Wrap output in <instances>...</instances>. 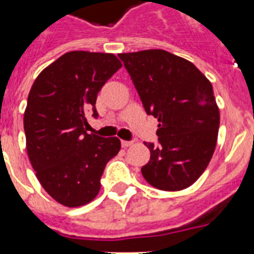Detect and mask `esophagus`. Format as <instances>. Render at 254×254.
<instances>
[{
	"instance_id": "1",
	"label": "esophagus",
	"mask_w": 254,
	"mask_h": 254,
	"mask_svg": "<svg viewBox=\"0 0 254 254\" xmlns=\"http://www.w3.org/2000/svg\"><path fill=\"white\" fill-rule=\"evenodd\" d=\"M121 145H123L124 147H129L133 145V141H125V139H124V141H121Z\"/></svg>"
}]
</instances>
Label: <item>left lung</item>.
I'll list each match as a JSON object with an SVG mask.
<instances>
[{"label":"left lung","instance_id":"8db88e82","mask_svg":"<svg viewBox=\"0 0 254 254\" xmlns=\"http://www.w3.org/2000/svg\"><path fill=\"white\" fill-rule=\"evenodd\" d=\"M147 115L158 119L157 143L146 142L150 161L143 178L163 191L196 182L212 158L219 108L212 84L183 58L165 50L119 54Z\"/></svg>","mask_w":254,"mask_h":254}]
</instances>
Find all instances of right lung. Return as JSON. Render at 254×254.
<instances>
[{
    "mask_svg": "<svg viewBox=\"0 0 254 254\" xmlns=\"http://www.w3.org/2000/svg\"><path fill=\"white\" fill-rule=\"evenodd\" d=\"M121 67L113 54L71 51L43 69L30 89L26 149L42 187L61 204L93 200L104 169L121 149L117 137L85 131L88 113L99 117L97 93Z\"/></svg>",
    "mask_w": 254,
    "mask_h": 254,
    "instance_id": "obj_1",
    "label": "right lung"
}]
</instances>
